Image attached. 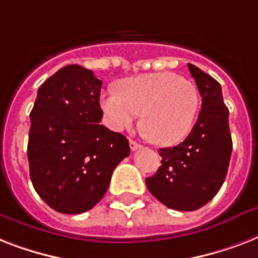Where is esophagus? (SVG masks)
<instances>
[{
  "label": "esophagus",
  "mask_w": 258,
  "mask_h": 258,
  "mask_svg": "<svg viewBox=\"0 0 258 258\" xmlns=\"http://www.w3.org/2000/svg\"><path fill=\"white\" fill-rule=\"evenodd\" d=\"M130 149L133 150V151H135V150L141 149V145H139L138 142L133 141V139H130Z\"/></svg>",
  "instance_id": "obj_1"
}]
</instances>
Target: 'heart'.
I'll return each instance as SVG.
<instances>
[{"label": "heart", "mask_w": 258, "mask_h": 258, "mask_svg": "<svg viewBox=\"0 0 258 258\" xmlns=\"http://www.w3.org/2000/svg\"><path fill=\"white\" fill-rule=\"evenodd\" d=\"M100 105L111 128H128L142 113V127L150 141L172 146L191 131L200 95L186 79L158 72L125 79L120 83V91L109 89L101 95Z\"/></svg>", "instance_id": "heart-1"}]
</instances>
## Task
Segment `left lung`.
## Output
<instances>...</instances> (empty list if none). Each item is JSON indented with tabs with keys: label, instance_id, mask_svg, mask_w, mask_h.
<instances>
[{
	"label": "left lung",
	"instance_id": "8db88e82",
	"mask_svg": "<svg viewBox=\"0 0 258 258\" xmlns=\"http://www.w3.org/2000/svg\"><path fill=\"white\" fill-rule=\"evenodd\" d=\"M187 67L202 96L198 120L182 143L159 149L162 166L146 178L150 192L179 212L197 210L214 198L224 183L233 149L220 83L198 67Z\"/></svg>",
	"mask_w": 258,
	"mask_h": 258
}]
</instances>
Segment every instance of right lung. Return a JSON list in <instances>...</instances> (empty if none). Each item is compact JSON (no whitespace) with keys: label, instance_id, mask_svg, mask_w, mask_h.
Instances as JSON below:
<instances>
[{"label":"right lung","instance_id":"1","mask_svg":"<svg viewBox=\"0 0 258 258\" xmlns=\"http://www.w3.org/2000/svg\"><path fill=\"white\" fill-rule=\"evenodd\" d=\"M100 89L92 71L67 66L38 88L30 112V179L42 201L62 214L92 209L130 155L127 138L100 124Z\"/></svg>","mask_w":258,"mask_h":258}]
</instances>
